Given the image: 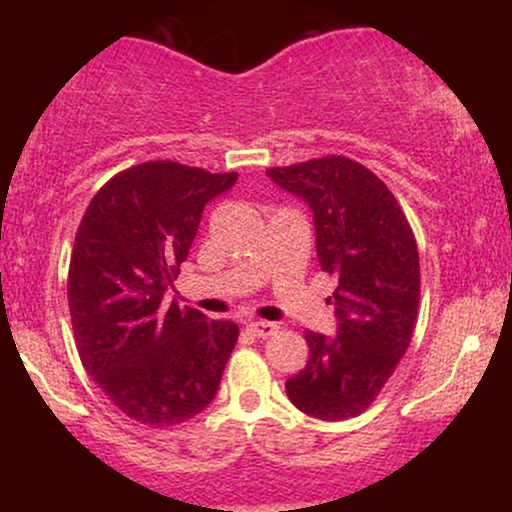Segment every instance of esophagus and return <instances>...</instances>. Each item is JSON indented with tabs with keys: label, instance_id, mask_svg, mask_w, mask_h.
<instances>
[{
	"label": "esophagus",
	"instance_id": "obj_1",
	"mask_svg": "<svg viewBox=\"0 0 512 512\" xmlns=\"http://www.w3.org/2000/svg\"><path fill=\"white\" fill-rule=\"evenodd\" d=\"M245 327H248V330L255 334V337H260V339L272 337V334L279 330V327H276L274 322H267V320H250Z\"/></svg>",
	"mask_w": 512,
	"mask_h": 512
}]
</instances>
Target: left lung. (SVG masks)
<instances>
[{"label":"left lung","instance_id":"1","mask_svg":"<svg viewBox=\"0 0 512 512\" xmlns=\"http://www.w3.org/2000/svg\"><path fill=\"white\" fill-rule=\"evenodd\" d=\"M267 175L313 211L317 260L339 281L327 298L337 334H305L310 358L286 380V395L315 419H351L409 349L421 284L414 233L385 182L351 158H315Z\"/></svg>","mask_w":512,"mask_h":512}]
</instances>
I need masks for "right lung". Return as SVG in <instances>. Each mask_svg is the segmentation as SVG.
I'll return each mask as SVG.
<instances>
[{
	"instance_id": "obj_1",
	"label": "right lung",
	"mask_w": 512,
	"mask_h": 512,
	"mask_svg": "<svg viewBox=\"0 0 512 512\" xmlns=\"http://www.w3.org/2000/svg\"><path fill=\"white\" fill-rule=\"evenodd\" d=\"M238 173L173 161L122 170L88 204L67 296L84 368L115 407L166 428L197 416L219 390L238 325L166 301L202 211Z\"/></svg>"
}]
</instances>
